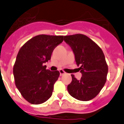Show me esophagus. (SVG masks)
I'll use <instances>...</instances> for the list:
<instances>
[{
	"instance_id": "esophagus-1",
	"label": "esophagus",
	"mask_w": 124,
	"mask_h": 124,
	"mask_svg": "<svg viewBox=\"0 0 124 124\" xmlns=\"http://www.w3.org/2000/svg\"><path fill=\"white\" fill-rule=\"evenodd\" d=\"M59 72H60V76H63V75L66 74V72L63 71L62 70H59Z\"/></svg>"
}]
</instances>
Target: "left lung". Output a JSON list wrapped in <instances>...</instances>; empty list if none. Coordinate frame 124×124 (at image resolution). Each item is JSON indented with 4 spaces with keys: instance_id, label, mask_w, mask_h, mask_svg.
Segmentation results:
<instances>
[{
    "instance_id": "1",
    "label": "left lung",
    "mask_w": 124,
    "mask_h": 124,
    "mask_svg": "<svg viewBox=\"0 0 124 124\" xmlns=\"http://www.w3.org/2000/svg\"><path fill=\"white\" fill-rule=\"evenodd\" d=\"M64 40L73 50L82 74L79 80L71 75L68 93L79 101H90L99 93L106 83L108 69L104 53L94 41L82 34L64 36Z\"/></svg>"
}]
</instances>
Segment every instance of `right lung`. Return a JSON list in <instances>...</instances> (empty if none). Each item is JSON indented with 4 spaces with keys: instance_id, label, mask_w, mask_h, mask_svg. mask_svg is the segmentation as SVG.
<instances>
[{
    "instance_id": "right-lung-1",
    "label": "right lung",
    "mask_w": 124,
    "mask_h": 124,
    "mask_svg": "<svg viewBox=\"0 0 124 124\" xmlns=\"http://www.w3.org/2000/svg\"><path fill=\"white\" fill-rule=\"evenodd\" d=\"M64 36L39 35L21 47L13 68L16 87L27 101L43 103L52 96L59 71H51L44 66L50 60L54 48L62 43Z\"/></svg>"
}]
</instances>
